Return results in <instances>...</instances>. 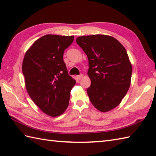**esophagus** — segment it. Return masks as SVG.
Wrapping results in <instances>:
<instances>
[{
  "mask_svg": "<svg viewBox=\"0 0 156 156\" xmlns=\"http://www.w3.org/2000/svg\"><path fill=\"white\" fill-rule=\"evenodd\" d=\"M83 78V74H80L77 76V78L78 79V80H81V79Z\"/></svg>",
  "mask_w": 156,
  "mask_h": 156,
  "instance_id": "esophagus-1",
  "label": "esophagus"
}]
</instances>
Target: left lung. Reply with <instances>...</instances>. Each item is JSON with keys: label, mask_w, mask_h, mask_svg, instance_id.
<instances>
[{"label": "left lung", "mask_w": 156, "mask_h": 156, "mask_svg": "<svg viewBox=\"0 0 156 156\" xmlns=\"http://www.w3.org/2000/svg\"><path fill=\"white\" fill-rule=\"evenodd\" d=\"M76 41L88 59L90 102L101 112L111 111L120 104L130 87L132 66L127 51L108 35L81 36Z\"/></svg>", "instance_id": "1"}]
</instances>
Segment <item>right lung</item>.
<instances>
[{"label":"right lung","mask_w":156,"mask_h":156,"mask_svg":"<svg viewBox=\"0 0 156 156\" xmlns=\"http://www.w3.org/2000/svg\"><path fill=\"white\" fill-rule=\"evenodd\" d=\"M74 36L46 35L26 51L22 71L25 87L32 101L51 117L62 115L69 105L76 80L69 76L63 60L64 50Z\"/></svg>","instance_id":"1"}]
</instances>
